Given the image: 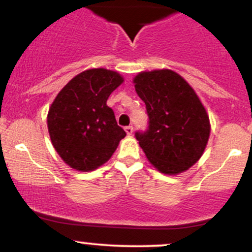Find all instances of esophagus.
<instances>
[{"label":"esophagus","mask_w":252,"mask_h":252,"mask_svg":"<svg viewBox=\"0 0 252 252\" xmlns=\"http://www.w3.org/2000/svg\"><path fill=\"white\" fill-rule=\"evenodd\" d=\"M125 132H126L127 135H132V133H133V127H132V126H127V127H125Z\"/></svg>","instance_id":"esophagus-1"}]
</instances>
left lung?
I'll list each match as a JSON object with an SVG mask.
<instances>
[{
	"mask_svg": "<svg viewBox=\"0 0 252 252\" xmlns=\"http://www.w3.org/2000/svg\"><path fill=\"white\" fill-rule=\"evenodd\" d=\"M147 110L148 129L135 138L160 173L178 175L200 160L210 135V121L200 98L172 70L142 71L133 78Z\"/></svg>",
	"mask_w": 252,
	"mask_h": 252,
	"instance_id": "1",
	"label": "left lung"
}]
</instances>
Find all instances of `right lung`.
<instances>
[{"label":"right lung","mask_w":252,"mask_h":252,"mask_svg":"<svg viewBox=\"0 0 252 252\" xmlns=\"http://www.w3.org/2000/svg\"><path fill=\"white\" fill-rule=\"evenodd\" d=\"M124 83L117 71L85 70L73 77L52 101L48 129L52 146L65 163L91 172L111 159L126 133L106 105L112 92Z\"/></svg>","instance_id":"add662e5"}]
</instances>
